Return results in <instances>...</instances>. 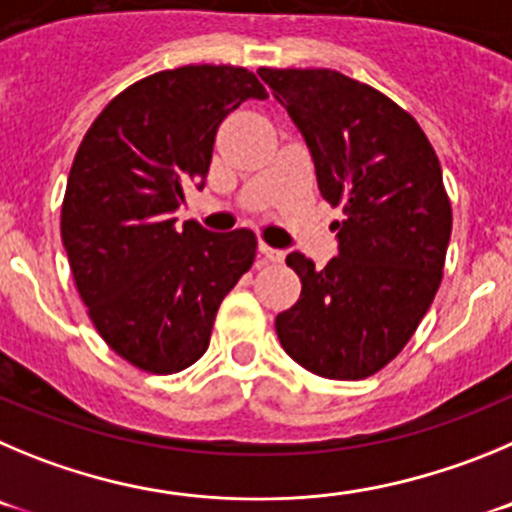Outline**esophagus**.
I'll return each instance as SVG.
<instances>
[{
    "instance_id": "esophagus-1",
    "label": "esophagus",
    "mask_w": 512,
    "mask_h": 512,
    "mask_svg": "<svg viewBox=\"0 0 512 512\" xmlns=\"http://www.w3.org/2000/svg\"><path fill=\"white\" fill-rule=\"evenodd\" d=\"M257 250H260V255L265 257V262H283V257H285L283 250H275V247L265 245V242H260V245H257Z\"/></svg>"
}]
</instances>
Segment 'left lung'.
<instances>
[{
    "label": "left lung",
    "mask_w": 512,
    "mask_h": 512,
    "mask_svg": "<svg viewBox=\"0 0 512 512\" xmlns=\"http://www.w3.org/2000/svg\"><path fill=\"white\" fill-rule=\"evenodd\" d=\"M311 150L319 191L344 219L339 255L301 278L278 313L285 352L329 380H362L393 362L426 316L444 275L451 204L434 147L393 99L331 68H260Z\"/></svg>",
    "instance_id": "left-lung-1"
}]
</instances>
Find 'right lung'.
Listing matches in <instances>:
<instances>
[{"instance_id":"1","label":"right lung","mask_w":512,"mask_h":512,"mask_svg":"<svg viewBox=\"0 0 512 512\" xmlns=\"http://www.w3.org/2000/svg\"><path fill=\"white\" fill-rule=\"evenodd\" d=\"M247 99V68L181 66L127 86L73 158L61 237L99 336L137 370L173 375L206 352L224 296L255 262L250 229L176 227L188 186H204L214 137Z\"/></svg>"}]
</instances>
